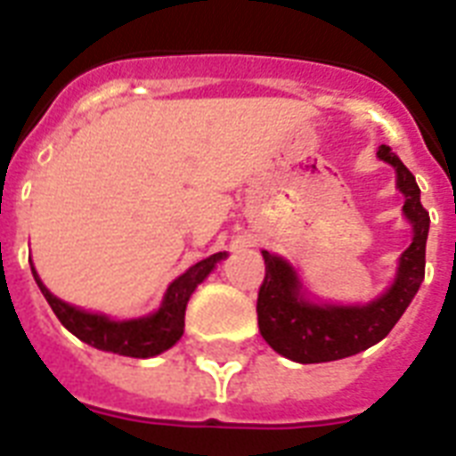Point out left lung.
Here are the masks:
<instances>
[{
    "label": "left lung",
    "mask_w": 456,
    "mask_h": 456,
    "mask_svg": "<svg viewBox=\"0 0 456 456\" xmlns=\"http://www.w3.org/2000/svg\"><path fill=\"white\" fill-rule=\"evenodd\" d=\"M376 156L393 165L397 172V189L404 196L403 213L414 229L410 248L400 257L393 286L381 298L367 305L310 303L300 293V281L291 265L284 257L263 250L265 281L257 291V326L263 338L289 360L319 364L343 360L376 346L397 324L424 281L431 217L421 206L417 179L390 146H379Z\"/></svg>",
    "instance_id": "left-lung-1"
}]
</instances>
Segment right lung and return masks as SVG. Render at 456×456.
<instances>
[{"instance_id": "obj_1", "label": "right lung", "mask_w": 456, "mask_h": 456, "mask_svg": "<svg viewBox=\"0 0 456 456\" xmlns=\"http://www.w3.org/2000/svg\"><path fill=\"white\" fill-rule=\"evenodd\" d=\"M222 257H227V253H215V256L189 267L182 277H177L167 286L160 310L149 314V317L127 319V322H113L106 314H94V312H85L80 307L63 303L39 281L35 267H32V277L37 281L46 303L52 305L53 314L59 317L61 324L66 326L73 336H77L82 343H87L96 350H106V353L146 360V357H156V354L165 353L167 347H172L182 338L186 303L191 298V293L196 291V286L213 272V267L220 263Z\"/></svg>"}]
</instances>
